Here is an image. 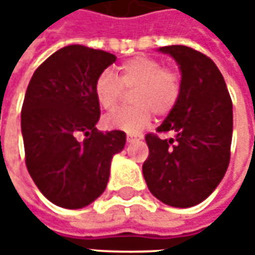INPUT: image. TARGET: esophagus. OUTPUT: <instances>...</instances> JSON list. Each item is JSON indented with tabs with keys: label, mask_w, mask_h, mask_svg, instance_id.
<instances>
[{
	"label": "esophagus",
	"mask_w": 255,
	"mask_h": 255,
	"mask_svg": "<svg viewBox=\"0 0 255 255\" xmlns=\"http://www.w3.org/2000/svg\"><path fill=\"white\" fill-rule=\"evenodd\" d=\"M139 139H142V136H134V134H130V133H128V136H126V140L129 143L134 142V140H139Z\"/></svg>",
	"instance_id": "1"
}]
</instances>
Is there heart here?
<instances>
[{"label": "heart", "mask_w": 255, "mask_h": 255, "mask_svg": "<svg viewBox=\"0 0 255 255\" xmlns=\"http://www.w3.org/2000/svg\"><path fill=\"white\" fill-rule=\"evenodd\" d=\"M132 91V108L121 109L105 118V126L136 133L144 129L152 112L156 116H166L174 109L181 93V76L173 69L166 68L159 59L137 55L119 66V81L109 72L103 71L95 81V98L103 111L111 112L123 96V89Z\"/></svg>", "instance_id": "b5f03b06"}]
</instances>
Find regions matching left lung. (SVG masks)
Here are the masks:
<instances>
[{"instance_id":"left-lung-1","label":"left lung","mask_w":255,"mask_h":255,"mask_svg":"<svg viewBox=\"0 0 255 255\" xmlns=\"http://www.w3.org/2000/svg\"><path fill=\"white\" fill-rule=\"evenodd\" d=\"M160 51L180 65L179 102L156 129L173 133L162 139L146 134L149 156L143 176L156 199L173 207L206 200L230 163L233 103L224 78L207 55L190 46L169 45Z\"/></svg>"}]
</instances>
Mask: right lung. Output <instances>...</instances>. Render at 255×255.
<instances>
[{
	"mask_svg": "<svg viewBox=\"0 0 255 255\" xmlns=\"http://www.w3.org/2000/svg\"><path fill=\"white\" fill-rule=\"evenodd\" d=\"M115 61L102 49L68 45L36 68L26 88L25 164L36 187L59 207L82 209L96 200L106 189L113 154L125 147V132L95 126L101 116L95 81Z\"/></svg>",
	"mask_w": 255,
	"mask_h": 255,
	"instance_id": "add662e5",
	"label": "right lung"
}]
</instances>
